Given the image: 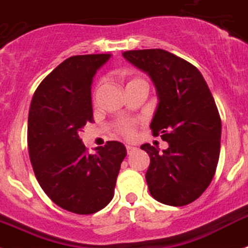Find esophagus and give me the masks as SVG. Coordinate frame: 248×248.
Segmentation results:
<instances>
[{"instance_id": "34e87169", "label": "esophagus", "mask_w": 248, "mask_h": 248, "mask_svg": "<svg viewBox=\"0 0 248 248\" xmlns=\"http://www.w3.org/2000/svg\"><path fill=\"white\" fill-rule=\"evenodd\" d=\"M134 150H137V147H133L130 144L126 145V152H128V154H132V152H134Z\"/></svg>"}]
</instances>
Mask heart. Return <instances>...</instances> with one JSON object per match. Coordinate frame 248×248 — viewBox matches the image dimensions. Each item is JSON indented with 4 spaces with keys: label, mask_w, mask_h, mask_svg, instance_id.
I'll return each mask as SVG.
<instances>
[{
    "label": "heart",
    "mask_w": 248,
    "mask_h": 248,
    "mask_svg": "<svg viewBox=\"0 0 248 248\" xmlns=\"http://www.w3.org/2000/svg\"><path fill=\"white\" fill-rule=\"evenodd\" d=\"M120 130H122V133H124V134L126 135L132 134V124H130V123H124V124L120 126Z\"/></svg>",
    "instance_id": "1"
}]
</instances>
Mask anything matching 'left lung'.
Wrapping results in <instances>:
<instances>
[{
    "instance_id": "1",
    "label": "left lung",
    "mask_w": 248,
    "mask_h": 248,
    "mask_svg": "<svg viewBox=\"0 0 248 248\" xmlns=\"http://www.w3.org/2000/svg\"><path fill=\"white\" fill-rule=\"evenodd\" d=\"M147 74L158 96L150 129L168 148L143 144L150 164L145 173L154 200L186 206L206 190L215 175L221 148V118L200 70L162 48L123 52Z\"/></svg>"
}]
</instances>
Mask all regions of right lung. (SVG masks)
Returning <instances> with one entry per match:
<instances>
[{
    "mask_svg": "<svg viewBox=\"0 0 248 248\" xmlns=\"http://www.w3.org/2000/svg\"><path fill=\"white\" fill-rule=\"evenodd\" d=\"M110 54L78 55L61 62L36 89L27 123L30 160L39 185L61 208L92 215L113 200L126 149L108 141L88 154L79 138L93 122L92 85Z\"/></svg>",
    "mask_w": 248,
    "mask_h": 248,
    "instance_id": "1",
    "label": "right lung"
}]
</instances>
